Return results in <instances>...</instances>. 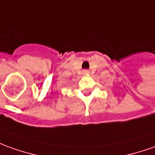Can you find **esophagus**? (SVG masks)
Returning a JSON list of instances; mask_svg holds the SVG:
<instances>
[{
    "mask_svg": "<svg viewBox=\"0 0 155 155\" xmlns=\"http://www.w3.org/2000/svg\"><path fill=\"white\" fill-rule=\"evenodd\" d=\"M88 72H89V71H88V70H84V71H82V74H84V75H87V74H88Z\"/></svg>",
    "mask_w": 155,
    "mask_h": 155,
    "instance_id": "esophagus-1",
    "label": "esophagus"
}]
</instances>
